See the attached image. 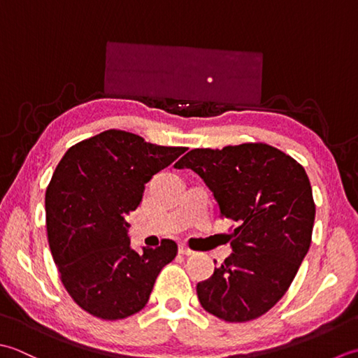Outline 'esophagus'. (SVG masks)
I'll return each mask as SVG.
<instances>
[{
	"label": "esophagus",
	"mask_w": 358,
	"mask_h": 358,
	"mask_svg": "<svg viewBox=\"0 0 358 358\" xmlns=\"http://www.w3.org/2000/svg\"><path fill=\"white\" fill-rule=\"evenodd\" d=\"M179 253L185 255V257H192V255H194V252L192 249H188V247H185V245L179 247Z\"/></svg>",
	"instance_id": "1"
}]
</instances>
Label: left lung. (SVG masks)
<instances>
[{
    "mask_svg": "<svg viewBox=\"0 0 358 358\" xmlns=\"http://www.w3.org/2000/svg\"><path fill=\"white\" fill-rule=\"evenodd\" d=\"M192 169L235 221L231 257L196 287L202 308L230 323L264 315L286 294L312 241L315 202L303 165L267 143L188 151Z\"/></svg>",
    "mask_w": 358,
    "mask_h": 358,
    "instance_id": "1",
    "label": "left lung"
}]
</instances>
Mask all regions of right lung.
<instances>
[{"instance_id":"1","label":"right lung","mask_w":358,"mask_h":358,"mask_svg":"<svg viewBox=\"0 0 358 358\" xmlns=\"http://www.w3.org/2000/svg\"><path fill=\"white\" fill-rule=\"evenodd\" d=\"M185 150L108 129L58 162L45 198L48 241L64 289L91 315L115 322L142 310L159 272L176 258L171 239L143 253L131 249L127 216L152 174Z\"/></svg>"}]
</instances>
